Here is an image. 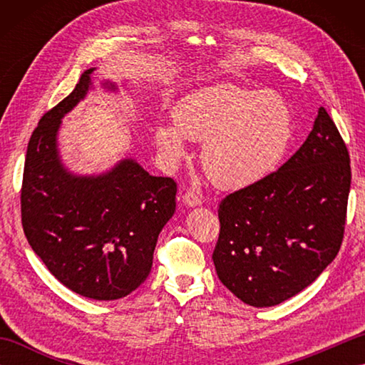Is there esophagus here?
Returning <instances> with one entry per match:
<instances>
[{"mask_svg": "<svg viewBox=\"0 0 365 365\" xmlns=\"http://www.w3.org/2000/svg\"><path fill=\"white\" fill-rule=\"evenodd\" d=\"M182 202L187 207H197V205H200V197L196 195V192L187 191L182 196Z\"/></svg>", "mask_w": 365, "mask_h": 365, "instance_id": "esophagus-1", "label": "esophagus"}]
</instances>
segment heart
Masks as SVG:
<instances>
[{
    "label": "heart",
    "mask_w": 365,
    "mask_h": 365,
    "mask_svg": "<svg viewBox=\"0 0 365 365\" xmlns=\"http://www.w3.org/2000/svg\"><path fill=\"white\" fill-rule=\"evenodd\" d=\"M155 145L169 168L187 157V143H204L200 165L215 187L243 190L277 169L293 139L289 103L271 91L220 84L185 97L174 122L153 130Z\"/></svg>",
    "instance_id": "heart-1"
}]
</instances>
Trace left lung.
I'll return each instance as SVG.
<instances>
[{"label":"left lung","instance_id":"obj_1","mask_svg":"<svg viewBox=\"0 0 365 365\" xmlns=\"http://www.w3.org/2000/svg\"><path fill=\"white\" fill-rule=\"evenodd\" d=\"M350 183L346 145L322 106L289 161L221 200L213 251L220 281L254 307L304 290L342 245Z\"/></svg>","mask_w":365,"mask_h":365}]
</instances>
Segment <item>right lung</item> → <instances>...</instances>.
I'll return each mask as SVG.
<instances>
[{
    "label": "right lung",
    "mask_w": 365,
    "mask_h": 365,
    "mask_svg": "<svg viewBox=\"0 0 365 365\" xmlns=\"http://www.w3.org/2000/svg\"><path fill=\"white\" fill-rule=\"evenodd\" d=\"M96 71L81 75L29 139L21 222L29 246L61 284L81 297L111 301L127 297L149 276L160 232L175 212L177 185L150 175L130 157L100 174H76L64 165L61 123L96 89ZM100 88L119 92L111 80Z\"/></svg>",
    "instance_id": "right-lung-1"
}]
</instances>
